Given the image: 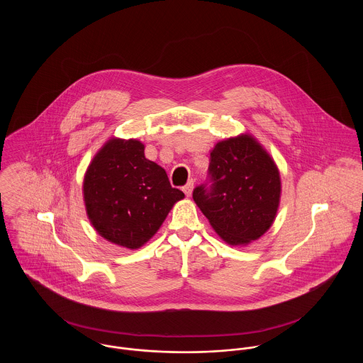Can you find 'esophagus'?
Returning <instances> with one entry per match:
<instances>
[{
  "instance_id": "34e87169",
  "label": "esophagus",
  "mask_w": 363,
  "mask_h": 363,
  "mask_svg": "<svg viewBox=\"0 0 363 363\" xmlns=\"http://www.w3.org/2000/svg\"><path fill=\"white\" fill-rule=\"evenodd\" d=\"M193 189H194V182H193V180H190L186 186H183V191H184V194H186L187 197H190V196H191Z\"/></svg>"
}]
</instances>
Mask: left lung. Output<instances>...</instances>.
<instances>
[{
  "label": "left lung",
  "mask_w": 363,
  "mask_h": 363,
  "mask_svg": "<svg viewBox=\"0 0 363 363\" xmlns=\"http://www.w3.org/2000/svg\"><path fill=\"white\" fill-rule=\"evenodd\" d=\"M279 197V172L252 135L218 143L207 182L193 191L196 204L229 245H247L262 236L275 219Z\"/></svg>",
  "instance_id": "8db88e82"
}]
</instances>
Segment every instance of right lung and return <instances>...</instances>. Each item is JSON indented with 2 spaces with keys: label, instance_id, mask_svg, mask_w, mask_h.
<instances>
[{
  "label": "right lung",
  "instance_id": "right-lung-1",
  "mask_svg": "<svg viewBox=\"0 0 363 363\" xmlns=\"http://www.w3.org/2000/svg\"><path fill=\"white\" fill-rule=\"evenodd\" d=\"M183 197V191L170 186L164 169L145 157L144 144L137 140L106 143L84 180V200L94 228L127 249L147 243Z\"/></svg>",
  "mask_w": 363,
  "mask_h": 363
}]
</instances>
